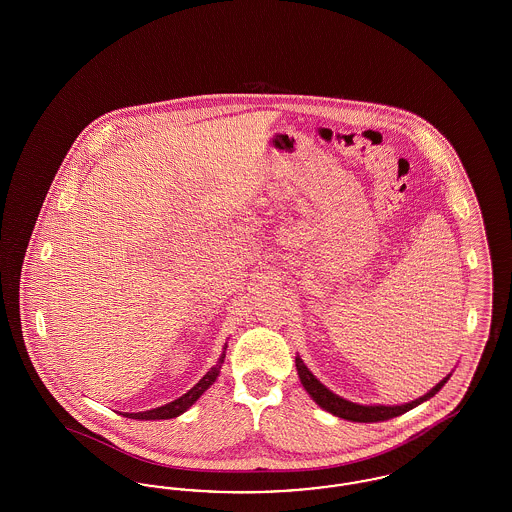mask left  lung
I'll return each mask as SVG.
<instances>
[{
	"label": "left lung",
	"instance_id": "1",
	"mask_svg": "<svg viewBox=\"0 0 512 512\" xmlns=\"http://www.w3.org/2000/svg\"><path fill=\"white\" fill-rule=\"evenodd\" d=\"M295 366H297V374H299V380H301L303 388L309 391V395L317 401L324 411L336 414V416L345 418V420H353V422H380V420H390L393 416L407 413V411L414 409L416 405L424 403L426 399L434 397L445 386V382L449 380V376L443 378L436 388H432L426 395H422L420 399H416L413 403H405V405H397V407H386V405H374V407L370 405V407H365V405H357V403L345 401V399H341V397H338L336 393H332L328 388H324L317 378L311 374V370L301 361V357H295Z\"/></svg>",
	"mask_w": 512,
	"mask_h": 512
}]
</instances>
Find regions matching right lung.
Returning <instances> with one entry per match:
<instances>
[{
  "mask_svg": "<svg viewBox=\"0 0 512 512\" xmlns=\"http://www.w3.org/2000/svg\"><path fill=\"white\" fill-rule=\"evenodd\" d=\"M224 357H226V345H224V351H222V355H220L219 363L213 366V368L195 384L192 390L188 391V393H184L182 397L174 399L172 403H167V405L157 407V409H151V411H146V413H124V416H128V418H138V420H161V418H174V416L188 411V409L194 405L195 401L201 397V393L207 390V388L217 380L220 366L224 363Z\"/></svg>",
  "mask_w": 512,
  "mask_h": 512,
  "instance_id": "add662e5",
  "label": "right lung"
}]
</instances>
